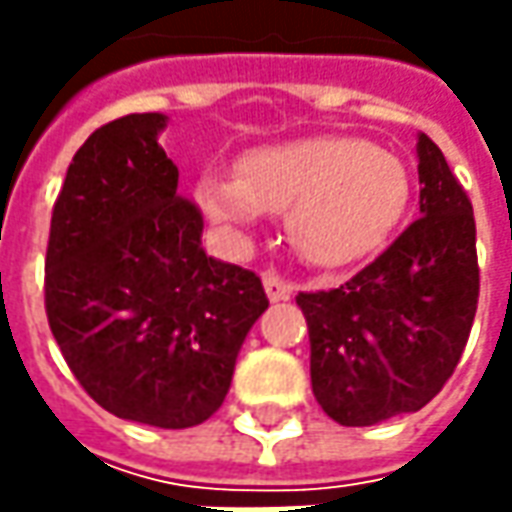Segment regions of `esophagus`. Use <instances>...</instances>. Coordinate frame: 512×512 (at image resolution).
Returning <instances> with one entry per match:
<instances>
[{
    "label": "esophagus",
    "mask_w": 512,
    "mask_h": 512,
    "mask_svg": "<svg viewBox=\"0 0 512 512\" xmlns=\"http://www.w3.org/2000/svg\"><path fill=\"white\" fill-rule=\"evenodd\" d=\"M262 282H265V293L270 302H285V299L293 296V285L287 279H282L279 273H273V270H267Z\"/></svg>",
    "instance_id": "34e87169"
}]
</instances>
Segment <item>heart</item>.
I'll use <instances>...</instances> for the list:
<instances>
[{
  "mask_svg": "<svg viewBox=\"0 0 512 512\" xmlns=\"http://www.w3.org/2000/svg\"><path fill=\"white\" fill-rule=\"evenodd\" d=\"M196 199L233 233L285 213L287 239L305 262L344 267L387 242L410 199V176L396 153L362 139L307 136L250 150L239 173H207Z\"/></svg>",
  "mask_w": 512,
  "mask_h": 512,
  "instance_id": "heart-1",
  "label": "heart"
}]
</instances>
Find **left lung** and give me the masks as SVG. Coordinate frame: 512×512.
Wrapping results in <instances>:
<instances>
[{"instance_id":"obj_1","label":"left lung","mask_w":512,"mask_h":512,"mask_svg":"<svg viewBox=\"0 0 512 512\" xmlns=\"http://www.w3.org/2000/svg\"><path fill=\"white\" fill-rule=\"evenodd\" d=\"M416 153L422 216L350 282L296 296L313 396L344 427L422 410L453 376L479 305L473 205L430 136Z\"/></svg>"}]
</instances>
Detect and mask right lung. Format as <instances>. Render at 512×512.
<instances>
[{
    "instance_id": "add662e5",
    "label": "right lung",
    "mask_w": 512,
    "mask_h": 512,
    "mask_svg": "<svg viewBox=\"0 0 512 512\" xmlns=\"http://www.w3.org/2000/svg\"><path fill=\"white\" fill-rule=\"evenodd\" d=\"M162 113H130L76 150L50 216L45 310L96 404L182 430L225 402L262 279L207 256L202 213L176 193Z\"/></svg>"
}]
</instances>
